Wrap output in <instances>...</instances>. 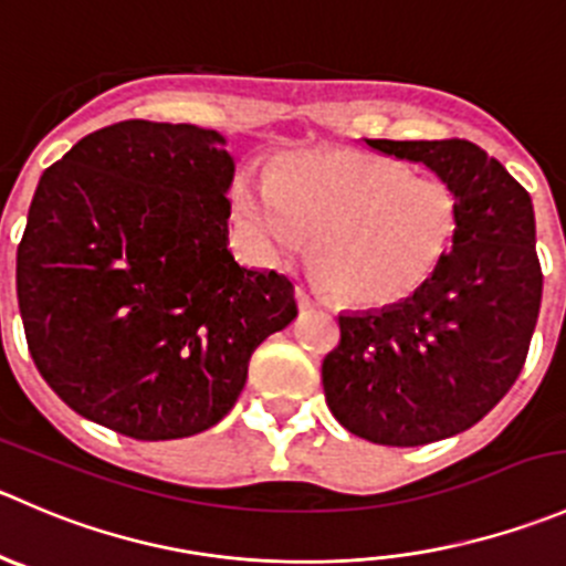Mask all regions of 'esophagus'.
<instances>
[{"mask_svg":"<svg viewBox=\"0 0 566 566\" xmlns=\"http://www.w3.org/2000/svg\"><path fill=\"white\" fill-rule=\"evenodd\" d=\"M295 298H298V306H301V310H312V306H317V301L312 298V295L306 293L304 287L295 290Z\"/></svg>","mask_w":566,"mask_h":566,"instance_id":"esophagus-1","label":"esophagus"}]
</instances>
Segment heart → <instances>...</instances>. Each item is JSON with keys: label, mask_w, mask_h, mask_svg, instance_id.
Listing matches in <instances>:
<instances>
[{"label": "heart", "mask_w": 566, "mask_h": 566, "mask_svg": "<svg viewBox=\"0 0 566 566\" xmlns=\"http://www.w3.org/2000/svg\"><path fill=\"white\" fill-rule=\"evenodd\" d=\"M234 212L262 260H282L315 234L317 282L356 306L415 295L437 273L459 223L457 196L437 179L359 151L312 155L243 177Z\"/></svg>", "instance_id": "b5f03b06"}]
</instances>
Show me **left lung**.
<instances>
[{
	"label": "left lung",
	"instance_id": "left-lung-1",
	"mask_svg": "<svg viewBox=\"0 0 566 566\" xmlns=\"http://www.w3.org/2000/svg\"><path fill=\"white\" fill-rule=\"evenodd\" d=\"M453 190L451 254L415 295L339 315L323 392L350 434L415 448L462 434L512 389L542 304L531 196L470 140H365Z\"/></svg>",
	"mask_w": 566,
	"mask_h": 566
}]
</instances>
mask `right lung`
Listing matches in <instances>:
<instances>
[{
	"mask_svg": "<svg viewBox=\"0 0 566 566\" xmlns=\"http://www.w3.org/2000/svg\"><path fill=\"white\" fill-rule=\"evenodd\" d=\"M232 179L221 132L140 118L43 171L15 290L35 367L76 415L146 442L207 431L298 315L287 276L229 251Z\"/></svg>",
	"mask_w": 566,
	"mask_h": 566,
	"instance_id": "right-lung-1",
	"label": "right lung"
}]
</instances>
